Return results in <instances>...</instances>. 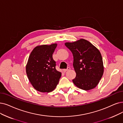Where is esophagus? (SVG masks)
<instances>
[{
    "label": "esophagus",
    "instance_id": "esophagus-1",
    "mask_svg": "<svg viewBox=\"0 0 123 123\" xmlns=\"http://www.w3.org/2000/svg\"><path fill=\"white\" fill-rule=\"evenodd\" d=\"M70 70V67H68L67 68H66V69H63V71L64 72H66L67 71H68V70Z\"/></svg>",
    "mask_w": 123,
    "mask_h": 123
}]
</instances>
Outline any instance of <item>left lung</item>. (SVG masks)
Masks as SVG:
<instances>
[{
  "instance_id": "8db88e82",
  "label": "left lung",
  "mask_w": 123,
  "mask_h": 123,
  "mask_svg": "<svg viewBox=\"0 0 123 123\" xmlns=\"http://www.w3.org/2000/svg\"><path fill=\"white\" fill-rule=\"evenodd\" d=\"M65 45L73 55V67L76 76L73 82L84 90L94 88L104 74L102 58L99 50L88 41L81 39Z\"/></svg>"
}]
</instances>
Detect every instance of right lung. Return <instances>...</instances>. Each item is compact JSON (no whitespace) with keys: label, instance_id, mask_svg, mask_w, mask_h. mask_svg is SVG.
<instances>
[{"label":"right lung","instance_id":"add662e5","mask_svg":"<svg viewBox=\"0 0 123 123\" xmlns=\"http://www.w3.org/2000/svg\"><path fill=\"white\" fill-rule=\"evenodd\" d=\"M56 46V43L37 46L29 56L26 73L33 87L39 92L53 91L61 77L62 73L56 70V62L52 57Z\"/></svg>","mask_w":123,"mask_h":123}]
</instances>
